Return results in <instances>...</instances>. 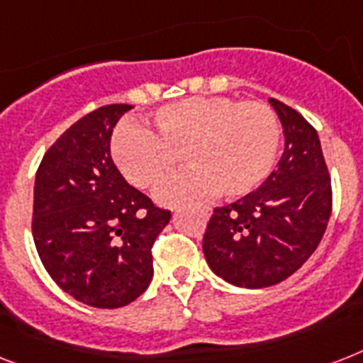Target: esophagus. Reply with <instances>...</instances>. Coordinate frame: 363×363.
Listing matches in <instances>:
<instances>
[{"label": "esophagus", "mask_w": 363, "mask_h": 363, "mask_svg": "<svg viewBox=\"0 0 363 363\" xmlns=\"http://www.w3.org/2000/svg\"><path fill=\"white\" fill-rule=\"evenodd\" d=\"M203 216L208 218V208H205V211H203Z\"/></svg>", "instance_id": "1"}]
</instances>
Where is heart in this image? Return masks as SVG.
<instances>
[{
	"mask_svg": "<svg viewBox=\"0 0 363 363\" xmlns=\"http://www.w3.org/2000/svg\"><path fill=\"white\" fill-rule=\"evenodd\" d=\"M281 126L264 102L229 96H191L162 106L152 132L126 123L115 132L111 152L121 173L140 190H151L172 177L181 155L191 166L156 191L162 205L179 207L216 191L242 197L272 172Z\"/></svg>",
	"mask_w": 363,
	"mask_h": 363,
	"instance_id": "b5f03b06",
	"label": "heart"
}]
</instances>
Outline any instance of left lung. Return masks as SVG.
Listing matches in <instances>:
<instances>
[{"label": "left lung", "instance_id": "1", "mask_svg": "<svg viewBox=\"0 0 363 363\" xmlns=\"http://www.w3.org/2000/svg\"><path fill=\"white\" fill-rule=\"evenodd\" d=\"M284 126L278 167L248 196L214 208L203 252L237 287H270L311 257L332 214V182L317 130L291 106L268 100Z\"/></svg>", "mask_w": 363, "mask_h": 363}]
</instances>
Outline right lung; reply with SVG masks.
Returning <instances> with one entry per match:
<instances>
[{
    "mask_svg": "<svg viewBox=\"0 0 363 363\" xmlns=\"http://www.w3.org/2000/svg\"><path fill=\"white\" fill-rule=\"evenodd\" d=\"M128 110L102 106L76 121L35 177L38 257L65 293L93 308H123L145 293L155 272L152 244L172 218L111 160V132Z\"/></svg>",
    "mask_w": 363,
    "mask_h": 363,
    "instance_id": "add662e5",
    "label": "right lung"
}]
</instances>
